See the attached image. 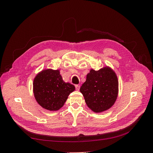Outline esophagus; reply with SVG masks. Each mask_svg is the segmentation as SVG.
<instances>
[{"label": "esophagus", "instance_id": "obj_1", "mask_svg": "<svg viewBox=\"0 0 153 153\" xmlns=\"http://www.w3.org/2000/svg\"><path fill=\"white\" fill-rule=\"evenodd\" d=\"M80 87V86L79 85H75V88H76V91H79Z\"/></svg>", "mask_w": 153, "mask_h": 153}]
</instances>
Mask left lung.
<instances>
[{"label": "left lung", "mask_w": 153, "mask_h": 153, "mask_svg": "<svg viewBox=\"0 0 153 153\" xmlns=\"http://www.w3.org/2000/svg\"><path fill=\"white\" fill-rule=\"evenodd\" d=\"M80 91L92 111L101 113L114 105L119 93V82L116 73L105 66L98 71L91 69Z\"/></svg>", "instance_id": "8db88e82"}]
</instances>
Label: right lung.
<instances>
[{"label": "right lung", "mask_w": 153, "mask_h": 153, "mask_svg": "<svg viewBox=\"0 0 153 153\" xmlns=\"http://www.w3.org/2000/svg\"><path fill=\"white\" fill-rule=\"evenodd\" d=\"M75 90L73 85L64 82L59 69H43L34 78L33 93L37 103L50 111L61 108Z\"/></svg>", "instance_id": "add662e5"}]
</instances>
